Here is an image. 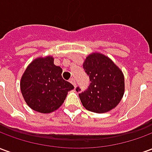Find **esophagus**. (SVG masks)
Masks as SVG:
<instances>
[{"mask_svg":"<svg viewBox=\"0 0 152 152\" xmlns=\"http://www.w3.org/2000/svg\"><path fill=\"white\" fill-rule=\"evenodd\" d=\"M70 83L71 84H72L73 86H74V87H76V80H75V79L74 78H72V79H70Z\"/></svg>","mask_w":152,"mask_h":152,"instance_id":"obj_1","label":"esophagus"}]
</instances>
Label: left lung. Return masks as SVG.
Wrapping results in <instances>:
<instances>
[{
	"mask_svg": "<svg viewBox=\"0 0 152 152\" xmlns=\"http://www.w3.org/2000/svg\"><path fill=\"white\" fill-rule=\"evenodd\" d=\"M83 67L89 76L87 90L79 94L84 107L90 112L105 113L120 103L124 94V76L110 58L99 52L86 57ZM76 91H80L76 88Z\"/></svg>",
	"mask_w": 152,
	"mask_h": 152,
	"instance_id": "left-lung-1",
	"label": "left lung"
}]
</instances>
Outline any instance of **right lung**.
I'll use <instances>...</instances> for the list:
<instances>
[{
    "label": "right lung",
    "instance_id": "obj_1",
    "mask_svg": "<svg viewBox=\"0 0 152 152\" xmlns=\"http://www.w3.org/2000/svg\"><path fill=\"white\" fill-rule=\"evenodd\" d=\"M51 55L38 57L27 66L20 80L22 95L28 107L40 113H50L63 105L74 86L62 77L63 69Z\"/></svg>",
    "mask_w": 152,
    "mask_h": 152
}]
</instances>
